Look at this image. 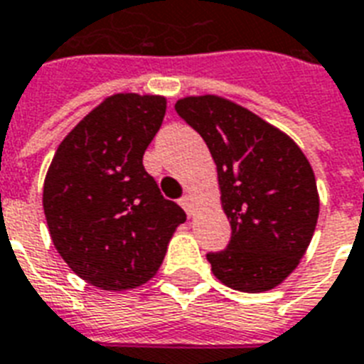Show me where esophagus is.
I'll return each mask as SVG.
<instances>
[{"instance_id": "esophagus-1", "label": "esophagus", "mask_w": 364, "mask_h": 364, "mask_svg": "<svg viewBox=\"0 0 364 364\" xmlns=\"http://www.w3.org/2000/svg\"><path fill=\"white\" fill-rule=\"evenodd\" d=\"M180 205H182V208L188 213V216H193L196 208H193V197H191L190 193H186V196L180 199Z\"/></svg>"}]
</instances>
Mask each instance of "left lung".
<instances>
[{
    "label": "left lung",
    "instance_id": "8db88e82",
    "mask_svg": "<svg viewBox=\"0 0 364 364\" xmlns=\"http://www.w3.org/2000/svg\"><path fill=\"white\" fill-rule=\"evenodd\" d=\"M174 109L208 146L232 226L226 249L207 255L214 277L241 292L275 289L296 269L319 218L308 157L289 134L228 98L186 97Z\"/></svg>",
    "mask_w": 364,
    "mask_h": 364
}]
</instances>
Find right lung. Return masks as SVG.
<instances>
[{"label": "right lung", "mask_w": 364, "mask_h": 364, "mask_svg": "<svg viewBox=\"0 0 364 364\" xmlns=\"http://www.w3.org/2000/svg\"><path fill=\"white\" fill-rule=\"evenodd\" d=\"M165 109V97L112 95L68 132L50 161L43 184L50 239L92 287L127 290L150 281L186 222L142 165Z\"/></svg>", "instance_id": "right-lung-1"}]
</instances>
